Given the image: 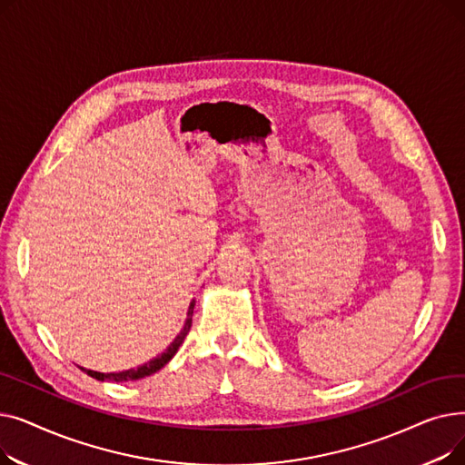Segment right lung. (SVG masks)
Returning <instances> with one entry per match:
<instances>
[{"label":"right lung","mask_w":465,"mask_h":465,"mask_svg":"<svg viewBox=\"0 0 465 465\" xmlns=\"http://www.w3.org/2000/svg\"><path fill=\"white\" fill-rule=\"evenodd\" d=\"M193 305H195V302L192 300V302H190V307H188V312H186L184 326H183V330L177 333V337H175L173 341H171L169 347H167L163 352H160V354H158L156 358H153L151 361H146V363L139 365V368L126 370V371H116V373H100V371H92V370H84V368H81V370H83L84 373H88L90 377L97 379V381H114V382H130V381H139V379H144V377H149V375H153V373L160 371V370L163 368V365L177 354L179 347L183 345L184 337L188 335L190 326H192Z\"/></svg>","instance_id":"1"}]
</instances>
